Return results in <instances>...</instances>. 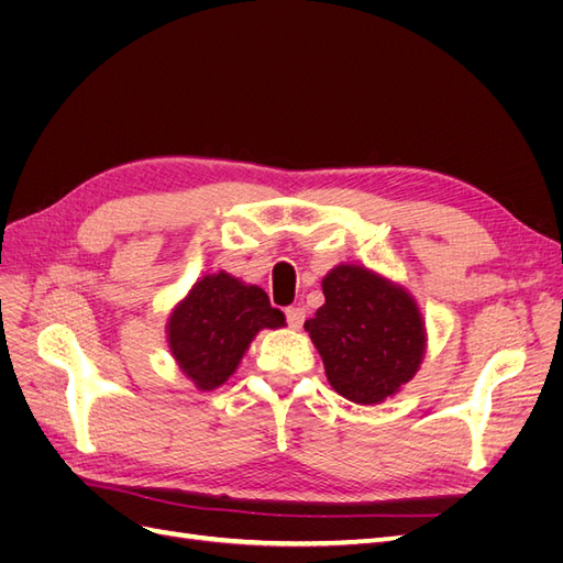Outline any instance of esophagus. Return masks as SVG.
Here are the masks:
<instances>
[{"label":"esophagus","instance_id":"esophagus-1","mask_svg":"<svg viewBox=\"0 0 563 563\" xmlns=\"http://www.w3.org/2000/svg\"><path fill=\"white\" fill-rule=\"evenodd\" d=\"M286 321H288V327H291V329H300L302 321H305V310L302 308H288L286 310Z\"/></svg>","mask_w":563,"mask_h":563}]
</instances>
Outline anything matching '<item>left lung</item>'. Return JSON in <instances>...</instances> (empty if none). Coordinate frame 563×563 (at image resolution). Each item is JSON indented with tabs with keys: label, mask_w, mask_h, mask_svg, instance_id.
<instances>
[{
	"label": "left lung",
	"mask_w": 563,
	"mask_h": 563,
	"mask_svg": "<svg viewBox=\"0 0 563 563\" xmlns=\"http://www.w3.org/2000/svg\"><path fill=\"white\" fill-rule=\"evenodd\" d=\"M321 291L327 302L305 321V331L331 387L362 406L395 397L416 376L428 347L416 298L401 284L350 263L335 265Z\"/></svg>",
	"instance_id": "1"
}]
</instances>
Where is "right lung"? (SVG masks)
I'll return each mask as SVG.
<instances>
[{"instance_id":"add662e5","label":"right lung","mask_w":563,"mask_h":563,"mask_svg":"<svg viewBox=\"0 0 563 563\" xmlns=\"http://www.w3.org/2000/svg\"><path fill=\"white\" fill-rule=\"evenodd\" d=\"M282 327L284 312L272 308L261 286L223 269L195 282L168 314L166 340L185 378L211 391L236 371L255 335Z\"/></svg>"}]
</instances>
